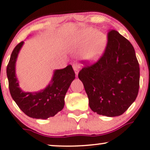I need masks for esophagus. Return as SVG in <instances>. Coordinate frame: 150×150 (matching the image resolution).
I'll list each match as a JSON object with an SVG mask.
<instances>
[{"label": "esophagus", "mask_w": 150, "mask_h": 150, "mask_svg": "<svg viewBox=\"0 0 150 150\" xmlns=\"http://www.w3.org/2000/svg\"><path fill=\"white\" fill-rule=\"evenodd\" d=\"M79 68H80V64L78 63H74L73 64V69H74L76 75H78L79 74Z\"/></svg>", "instance_id": "1"}]
</instances>
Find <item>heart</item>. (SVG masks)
Instances as JSON below:
<instances>
[{"label":"heart","instance_id":"heart-1","mask_svg":"<svg viewBox=\"0 0 150 150\" xmlns=\"http://www.w3.org/2000/svg\"><path fill=\"white\" fill-rule=\"evenodd\" d=\"M70 43L75 47L86 46L83 51V58L87 60H95L102 54L106 47V38L103 33L88 29L78 38L71 40Z\"/></svg>","mask_w":150,"mask_h":150}]
</instances>
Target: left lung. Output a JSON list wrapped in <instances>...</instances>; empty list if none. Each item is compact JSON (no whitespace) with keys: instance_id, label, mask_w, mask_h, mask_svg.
Wrapping results in <instances>:
<instances>
[{"instance_id":"1","label":"left lung","mask_w":150,"mask_h":150,"mask_svg":"<svg viewBox=\"0 0 150 150\" xmlns=\"http://www.w3.org/2000/svg\"><path fill=\"white\" fill-rule=\"evenodd\" d=\"M79 73L93 112L107 117L121 115L136 100L140 67L132 44L115 30L107 33L104 51L97 62L82 60Z\"/></svg>"}]
</instances>
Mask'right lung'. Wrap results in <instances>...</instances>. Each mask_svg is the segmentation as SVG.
Returning <instances> with one entry per match:
<instances>
[{
	"instance_id": "right-lung-1",
	"label": "right lung",
	"mask_w": 150,
	"mask_h": 150,
	"mask_svg": "<svg viewBox=\"0 0 150 150\" xmlns=\"http://www.w3.org/2000/svg\"><path fill=\"white\" fill-rule=\"evenodd\" d=\"M23 42H19L13 50L7 66L9 90L12 99L25 115L36 119H47L62 110L64 97L70 84L74 80L75 72L71 64L55 70L52 83L40 92H23L18 87L15 76V63Z\"/></svg>"
}]
</instances>
